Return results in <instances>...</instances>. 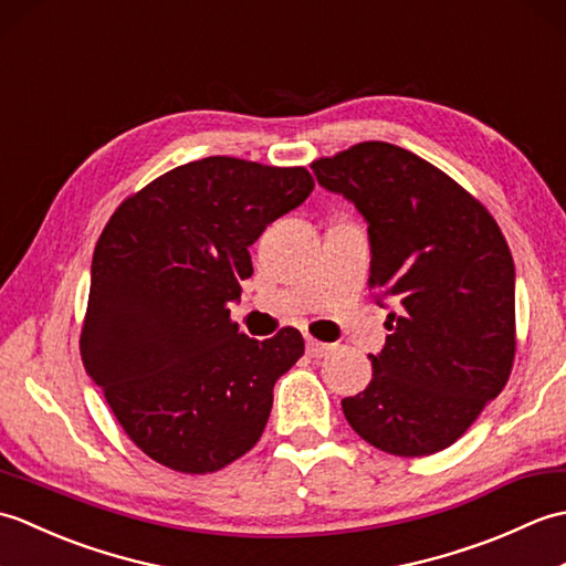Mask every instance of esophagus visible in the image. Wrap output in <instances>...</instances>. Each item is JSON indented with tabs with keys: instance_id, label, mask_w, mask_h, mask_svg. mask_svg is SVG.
<instances>
[{
	"instance_id": "1",
	"label": "esophagus",
	"mask_w": 566,
	"mask_h": 566,
	"mask_svg": "<svg viewBox=\"0 0 566 566\" xmlns=\"http://www.w3.org/2000/svg\"><path fill=\"white\" fill-rule=\"evenodd\" d=\"M306 353L311 357H326L331 353V345L328 343H321V340H314V338H306Z\"/></svg>"
}]
</instances>
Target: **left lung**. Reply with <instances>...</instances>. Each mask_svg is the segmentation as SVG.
<instances>
[{
	"instance_id": "left-lung-1",
	"label": "left lung",
	"mask_w": 566,
	"mask_h": 566,
	"mask_svg": "<svg viewBox=\"0 0 566 566\" xmlns=\"http://www.w3.org/2000/svg\"><path fill=\"white\" fill-rule=\"evenodd\" d=\"M318 185L367 221L369 290L391 304L365 391L343 399L359 438L399 457L440 452L506 387L515 268L482 203L436 165L381 140L314 165Z\"/></svg>"
}]
</instances>
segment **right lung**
Here are the masks:
<instances>
[{
	"instance_id": "1",
	"label": "right lung",
	"mask_w": 566,
	"mask_h": 566,
	"mask_svg": "<svg viewBox=\"0 0 566 566\" xmlns=\"http://www.w3.org/2000/svg\"><path fill=\"white\" fill-rule=\"evenodd\" d=\"M314 189L306 167L226 155L179 165L114 211L92 258L82 365L126 436L175 472L209 474L262 436L296 328L255 340L231 304L248 248Z\"/></svg>"
}]
</instances>
